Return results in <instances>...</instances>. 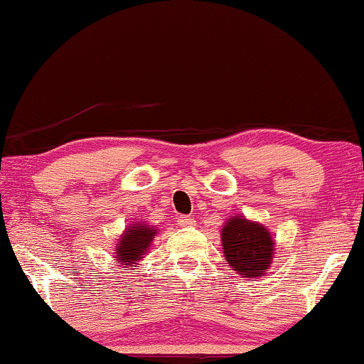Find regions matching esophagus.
<instances>
[{"mask_svg": "<svg viewBox=\"0 0 364 364\" xmlns=\"http://www.w3.org/2000/svg\"><path fill=\"white\" fill-rule=\"evenodd\" d=\"M193 224H195V218L190 215H181L178 218V225L181 227H191Z\"/></svg>", "mask_w": 364, "mask_h": 364, "instance_id": "1", "label": "esophagus"}]
</instances>
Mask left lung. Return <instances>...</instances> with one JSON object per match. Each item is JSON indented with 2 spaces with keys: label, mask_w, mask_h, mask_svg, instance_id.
<instances>
[{
  "label": "left lung",
  "mask_w": 364,
  "mask_h": 364,
  "mask_svg": "<svg viewBox=\"0 0 364 364\" xmlns=\"http://www.w3.org/2000/svg\"><path fill=\"white\" fill-rule=\"evenodd\" d=\"M220 239L227 264L237 271L240 278L264 277L277 251L268 227L244 215H234L222 227Z\"/></svg>",
  "instance_id": "1"
}]
</instances>
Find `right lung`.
<instances>
[{"label": "right lung", "instance_id": "obj_1", "mask_svg": "<svg viewBox=\"0 0 364 364\" xmlns=\"http://www.w3.org/2000/svg\"><path fill=\"white\" fill-rule=\"evenodd\" d=\"M156 234V225H149L147 222H140L139 218L134 224L127 225L124 234L117 239L115 247H113V256L117 261L115 266H124L129 269L137 266L151 249Z\"/></svg>", "mask_w": 364, "mask_h": 364}]
</instances>
